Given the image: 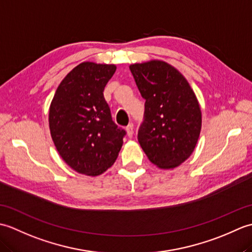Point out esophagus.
<instances>
[{"instance_id": "34e87169", "label": "esophagus", "mask_w": 252, "mask_h": 252, "mask_svg": "<svg viewBox=\"0 0 252 252\" xmlns=\"http://www.w3.org/2000/svg\"><path fill=\"white\" fill-rule=\"evenodd\" d=\"M133 130H134V126H133V123H129V126L126 127L127 136H129V137L133 136Z\"/></svg>"}]
</instances>
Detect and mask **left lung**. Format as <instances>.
<instances>
[{
    "label": "left lung",
    "instance_id": "left-lung-1",
    "mask_svg": "<svg viewBox=\"0 0 252 252\" xmlns=\"http://www.w3.org/2000/svg\"><path fill=\"white\" fill-rule=\"evenodd\" d=\"M145 98L137 138L151 162L173 169L194 152L201 130V110L189 81L178 69L153 60L130 65Z\"/></svg>",
    "mask_w": 252,
    "mask_h": 252
}]
</instances>
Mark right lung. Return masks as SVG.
I'll return each instance as SVG.
<instances>
[{
  "mask_svg": "<svg viewBox=\"0 0 252 252\" xmlns=\"http://www.w3.org/2000/svg\"><path fill=\"white\" fill-rule=\"evenodd\" d=\"M117 67L84 62L58 85L49 125L60 156L76 172L97 176L115 163L126 131L112 121L104 89Z\"/></svg>",
  "mask_w": 252,
  "mask_h": 252,
  "instance_id": "obj_1",
  "label": "right lung"
}]
</instances>
